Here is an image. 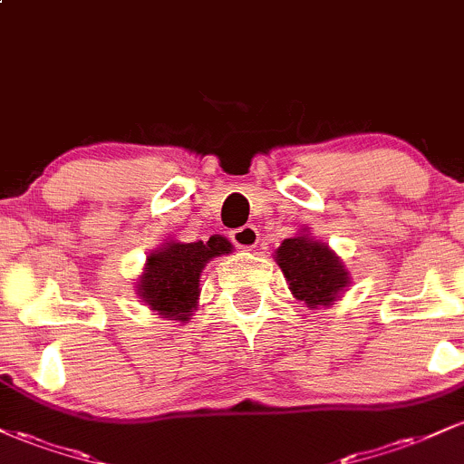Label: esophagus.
<instances>
[{"label":"esophagus","mask_w":464,"mask_h":464,"mask_svg":"<svg viewBox=\"0 0 464 464\" xmlns=\"http://www.w3.org/2000/svg\"><path fill=\"white\" fill-rule=\"evenodd\" d=\"M231 239L239 248H255L259 242V231L253 225L239 227L236 231H231Z\"/></svg>","instance_id":"34e87169"}]
</instances>
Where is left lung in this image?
<instances>
[{"label": "left lung", "instance_id": "obj_1", "mask_svg": "<svg viewBox=\"0 0 464 464\" xmlns=\"http://www.w3.org/2000/svg\"><path fill=\"white\" fill-rule=\"evenodd\" d=\"M275 259L284 270L295 299L312 310L334 305L349 285V273L343 259L327 244L314 239L305 228L296 237L284 239Z\"/></svg>", "mask_w": 464, "mask_h": 464}]
</instances>
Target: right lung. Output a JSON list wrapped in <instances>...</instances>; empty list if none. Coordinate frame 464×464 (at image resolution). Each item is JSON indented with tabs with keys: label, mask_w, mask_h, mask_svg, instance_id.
I'll list each match as a JSON object with an SVG mask.
<instances>
[{
	"label": "right lung",
	"mask_w": 464,
	"mask_h": 464,
	"mask_svg": "<svg viewBox=\"0 0 464 464\" xmlns=\"http://www.w3.org/2000/svg\"><path fill=\"white\" fill-rule=\"evenodd\" d=\"M231 242L220 236L209 237V242H165L148 255L137 295L161 318L188 321L198 305L202 268L209 259L231 253Z\"/></svg>",
	"instance_id": "obj_1"
}]
</instances>
